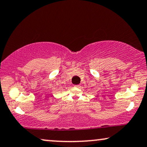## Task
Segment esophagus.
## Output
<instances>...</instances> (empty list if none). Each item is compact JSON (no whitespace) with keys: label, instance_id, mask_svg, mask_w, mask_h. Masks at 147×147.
<instances>
[{"label":"esophagus","instance_id":"34e87169","mask_svg":"<svg viewBox=\"0 0 147 147\" xmlns=\"http://www.w3.org/2000/svg\"><path fill=\"white\" fill-rule=\"evenodd\" d=\"M74 87H76V88H80V85H75V86H74Z\"/></svg>","mask_w":147,"mask_h":147}]
</instances>
